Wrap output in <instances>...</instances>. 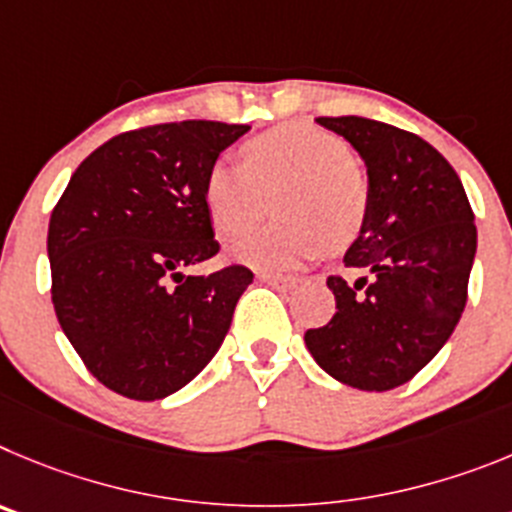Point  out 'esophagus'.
I'll list each match as a JSON object with an SVG mask.
<instances>
[{"label": "esophagus", "instance_id": "1", "mask_svg": "<svg viewBox=\"0 0 512 512\" xmlns=\"http://www.w3.org/2000/svg\"><path fill=\"white\" fill-rule=\"evenodd\" d=\"M257 278L262 280V283H270L275 285V288L285 290V288H293V285H298L296 275H285V273H267V270H262V273H257Z\"/></svg>", "mask_w": 512, "mask_h": 512}]
</instances>
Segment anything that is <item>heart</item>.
<instances>
[{
  "label": "heart",
  "mask_w": 512,
  "mask_h": 512,
  "mask_svg": "<svg viewBox=\"0 0 512 512\" xmlns=\"http://www.w3.org/2000/svg\"><path fill=\"white\" fill-rule=\"evenodd\" d=\"M275 222L234 247L255 267H293L326 247L352 242L367 222L370 186L342 137L306 122H288L252 137L245 163L222 158L204 176L206 214L216 232H250L273 196Z\"/></svg>",
  "instance_id": "heart-1"
}]
</instances>
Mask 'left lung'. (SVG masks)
<instances>
[{
	"mask_svg": "<svg viewBox=\"0 0 512 512\" xmlns=\"http://www.w3.org/2000/svg\"><path fill=\"white\" fill-rule=\"evenodd\" d=\"M316 122L362 155L370 209L344 255L359 278H326L336 311L306 331V347L334 380L382 393L418 375L462 319L474 214L457 170L413 132L365 117Z\"/></svg>",
	"mask_w": 512,
	"mask_h": 512,
	"instance_id": "1",
	"label": "left lung"
}]
</instances>
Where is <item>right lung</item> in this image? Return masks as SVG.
<instances>
[{"instance_id":"add662e5","label":"right lung","mask_w":512,"mask_h":512,"mask_svg":"<svg viewBox=\"0 0 512 512\" xmlns=\"http://www.w3.org/2000/svg\"><path fill=\"white\" fill-rule=\"evenodd\" d=\"M247 124L186 119L122 132L78 165L50 214V296L86 370L114 393L160 400L227 336L252 270H183L219 252L204 176Z\"/></svg>"}]
</instances>
